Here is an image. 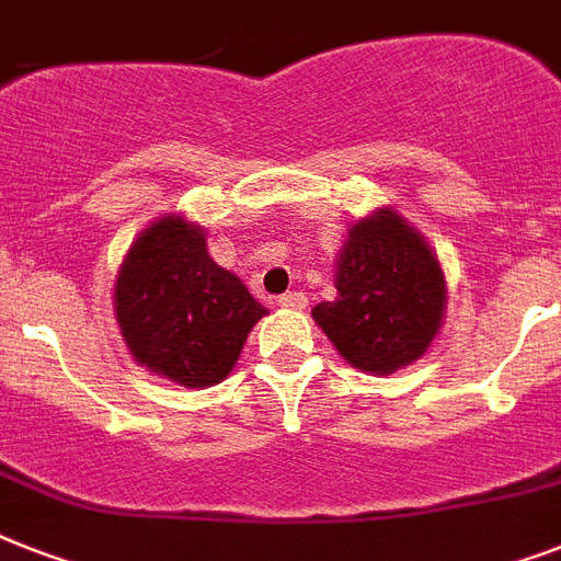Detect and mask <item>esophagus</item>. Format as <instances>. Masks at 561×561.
<instances>
[{"mask_svg":"<svg viewBox=\"0 0 561 561\" xmlns=\"http://www.w3.org/2000/svg\"><path fill=\"white\" fill-rule=\"evenodd\" d=\"M276 302H279L282 308H294V311H299V308H306V294H299V290H288V294H282V297H276Z\"/></svg>","mask_w":561,"mask_h":561,"instance_id":"esophagus-1","label":"esophagus"}]
</instances>
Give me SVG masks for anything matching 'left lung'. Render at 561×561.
Masks as SVG:
<instances>
[{
	"instance_id": "left-lung-1",
	"label": "left lung",
	"mask_w": 561,
	"mask_h": 561,
	"mask_svg": "<svg viewBox=\"0 0 561 561\" xmlns=\"http://www.w3.org/2000/svg\"><path fill=\"white\" fill-rule=\"evenodd\" d=\"M337 299L311 311L334 350L364 373L422 358L443 325L445 279L416 229L390 209L358 220L341 250Z\"/></svg>"
}]
</instances>
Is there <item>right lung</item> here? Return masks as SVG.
I'll list each match as a JSON object with an SVG mask.
<instances>
[{"label": "right lung", "instance_id": "1", "mask_svg": "<svg viewBox=\"0 0 561 561\" xmlns=\"http://www.w3.org/2000/svg\"><path fill=\"white\" fill-rule=\"evenodd\" d=\"M267 314L244 282L206 253L203 229L165 215L130 247L116 279V320L142 367L183 387L224 381Z\"/></svg>", "mask_w": 561, "mask_h": 561}]
</instances>
